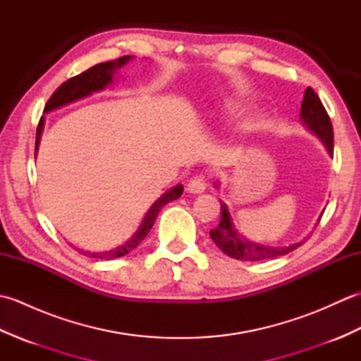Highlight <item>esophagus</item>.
Returning <instances> with one entry per match:
<instances>
[{
	"label": "esophagus",
	"instance_id": "obj_1",
	"mask_svg": "<svg viewBox=\"0 0 361 361\" xmlns=\"http://www.w3.org/2000/svg\"><path fill=\"white\" fill-rule=\"evenodd\" d=\"M204 189H206L204 175L194 176V178L190 180L189 185H188V190L190 194H202V192H204Z\"/></svg>",
	"mask_w": 361,
	"mask_h": 361
}]
</instances>
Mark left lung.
Here are the masks:
<instances>
[{"label": "left lung", "mask_w": 361, "mask_h": 361, "mask_svg": "<svg viewBox=\"0 0 361 361\" xmlns=\"http://www.w3.org/2000/svg\"><path fill=\"white\" fill-rule=\"evenodd\" d=\"M301 119L309 130H312L321 141L324 142L327 152L334 157V128L331 118L324 109L323 102L313 88H307L304 93V99L301 104ZM221 203V202H220ZM211 239L216 242L217 247L225 252L226 256L234 257L237 260H264V259H276L279 256H286L288 252L296 250L305 240L296 242L288 247H265V245L252 243L243 239L239 233L235 231L233 225L231 216H229L228 208L221 204V217L217 228L209 231Z\"/></svg>", "instance_id": "obj_1"}]
</instances>
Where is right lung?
<instances>
[{
  "mask_svg": "<svg viewBox=\"0 0 361 361\" xmlns=\"http://www.w3.org/2000/svg\"><path fill=\"white\" fill-rule=\"evenodd\" d=\"M128 60H132V56H124L116 60H111V62H105V63H99L91 66L90 70L83 71L82 74L75 75V78H71L70 80H66L65 83H62L54 94L49 97L48 104L44 106V113H49L56 109H60V106L71 104L74 101H79L82 97H87L90 94L96 93V91L104 90L109 83L113 82V75L116 73L119 68L124 66ZM43 124H44V118L40 119L37 127V137H35V153L38 149V142H40V136L43 132ZM183 194V186L178 185L172 188L171 190H167L166 194L161 195L158 200L150 206V209L145 214L140 228L135 233V235L132 239L127 240L124 245H121L118 248H113L110 251H97V252H91V251H79L82 255L94 257V259H116V257H122L128 255L130 251H133L137 245H140L145 235L149 234V231L152 229L153 224H155L158 212L161 211L164 204H167L169 202H173Z\"/></svg>",
  "mask_w": 361,
  "mask_h": 361,
  "instance_id": "obj_1",
  "label": "right lung"
}]
</instances>
